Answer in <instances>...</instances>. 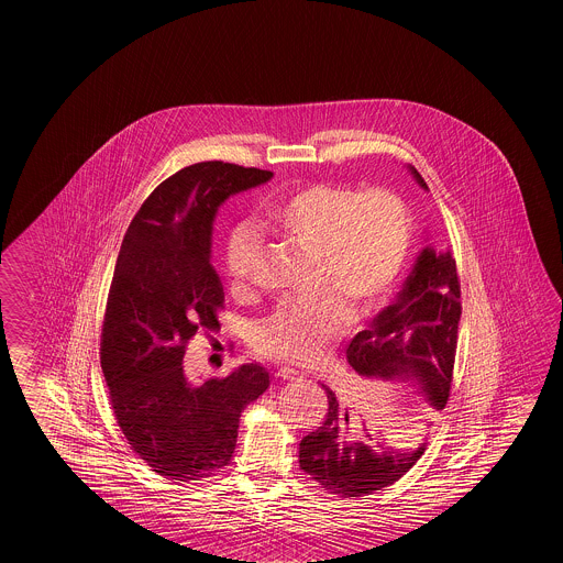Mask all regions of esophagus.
<instances>
[{"label": "esophagus", "mask_w": 563, "mask_h": 563, "mask_svg": "<svg viewBox=\"0 0 563 563\" xmlns=\"http://www.w3.org/2000/svg\"><path fill=\"white\" fill-rule=\"evenodd\" d=\"M276 375L280 377V379H287V382H292V379H301L303 375L299 374V372H295L292 367H280Z\"/></svg>", "instance_id": "1"}]
</instances>
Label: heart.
Here are the masks:
<instances>
[{"instance_id": "1", "label": "heart", "mask_w": 563, "mask_h": 563, "mask_svg": "<svg viewBox=\"0 0 563 563\" xmlns=\"http://www.w3.org/2000/svg\"><path fill=\"white\" fill-rule=\"evenodd\" d=\"M262 229L316 256V299L280 306L254 332L260 355L313 367L324 361L353 320L369 318L390 301L412 250L409 206L386 189L349 184L297 186L266 206ZM257 235L250 224L231 231L224 274L233 289L254 278Z\"/></svg>"}]
</instances>
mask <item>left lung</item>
<instances>
[{
  "mask_svg": "<svg viewBox=\"0 0 563 563\" xmlns=\"http://www.w3.org/2000/svg\"><path fill=\"white\" fill-rule=\"evenodd\" d=\"M409 169L427 189L417 169ZM461 313L456 260L450 252L435 254L426 247L393 306L379 311L346 346V361L365 377L412 379L435 409H443L452 386ZM322 388L328 409L322 426L299 443V466L324 492L349 499L374 494L407 475L423 456L426 443L394 452L357 440L344 400L324 384Z\"/></svg>",
  "mask_w": 563,
  "mask_h": 563,
  "instance_id": "left-lung-1",
  "label": "left lung"
}]
</instances>
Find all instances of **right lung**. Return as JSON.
<instances>
[{
	"instance_id": "1",
	"label": "right lung",
	"mask_w": 563,
	"mask_h": 563,
	"mask_svg": "<svg viewBox=\"0 0 563 563\" xmlns=\"http://www.w3.org/2000/svg\"><path fill=\"white\" fill-rule=\"evenodd\" d=\"M271 177L222 161L189 165L154 189L125 231L102 320L101 367L121 433L161 477L219 475L233 459L241 412L271 386L257 363L202 384L184 372L188 342L217 330L224 307L210 264L214 214L229 196Z\"/></svg>"
}]
</instances>
